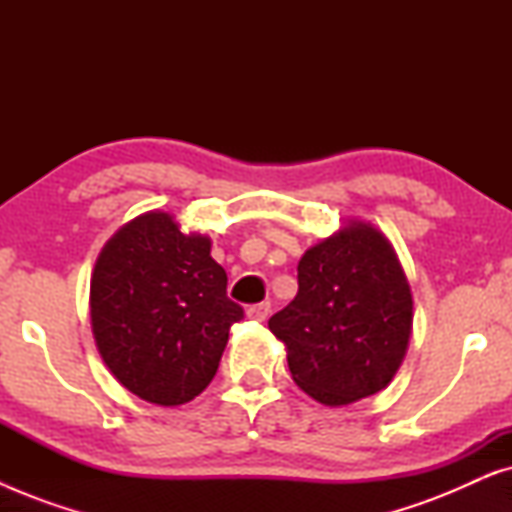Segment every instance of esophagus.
Here are the masks:
<instances>
[{
  "label": "esophagus",
  "instance_id": "34e87169",
  "mask_svg": "<svg viewBox=\"0 0 512 512\" xmlns=\"http://www.w3.org/2000/svg\"><path fill=\"white\" fill-rule=\"evenodd\" d=\"M268 314H270V303H268V300L251 305L249 310H247V317L254 319V321H265V319H268Z\"/></svg>",
  "mask_w": 512,
  "mask_h": 512
}]
</instances>
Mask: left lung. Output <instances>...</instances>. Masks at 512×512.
Returning <instances> with one entry per match:
<instances>
[{"label": "left lung", "mask_w": 512, "mask_h": 512, "mask_svg": "<svg viewBox=\"0 0 512 512\" xmlns=\"http://www.w3.org/2000/svg\"><path fill=\"white\" fill-rule=\"evenodd\" d=\"M270 331L305 394L347 405L387 387L412 328V296L401 263L366 223L314 244L298 263V293L272 314Z\"/></svg>", "instance_id": "8db88e82"}]
</instances>
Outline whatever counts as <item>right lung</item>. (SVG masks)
<instances>
[{
    "instance_id": "right-lung-1",
    "label": "right lung",
    "mask_w": 512,
    "mask_h": 512,
    "mask_svg": "<svg viewBox=\"0 0 512 512\" xmlns=\"http://www.w3.org/2000/svg\"><path fill=\"white\" fill-rule=\"evenodd\" d=\"M209 247L207 237L181 233L170 214L149 212L118 230L97 258V349L144 401L181 405L198 396L216 375L230 326L244 319Z\"/></svg>"
}]
</instances>
